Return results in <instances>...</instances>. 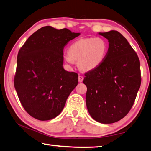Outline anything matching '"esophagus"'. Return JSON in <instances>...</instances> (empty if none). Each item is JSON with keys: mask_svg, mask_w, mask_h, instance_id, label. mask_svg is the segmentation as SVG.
Wrapping results in <instances>:
<instances>
[{"mask_svg": "<svg viewBox=\"0 0 151 151\" xmlns=\"http://www.w3.org/2000/svg\"><path fill=\"white\" fill-rule=\"evenodd\" d=\"M83 80H84V78H83L82 76H78V81H79V82H83Z\"/></svg>", "mask_w": 151, "mask_h": 151, "instance_id": "obj_1", "label": "esophagus"}]
</instances>
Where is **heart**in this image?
I'll return each instance as SVG.
<instances>
[{
	"label": "heart",
	"mask_w": 151,
	"mask_h": 151,
	"mask_svg": "<svg viewBox=\"0 0 151 151\" xmlns=\"http://www.w3.org/2000/svg\"><path fill=\"white\" fill-rule=\"evenodd\" d=\"M107 41L101 37L81 39L69 45L64 59L69 64L78 61L81 70L90 71L98 68L104 63L108 54Z\"/></svg>",
	"instance_id": "b5f03b06"
}]
</instances>
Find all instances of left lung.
Wrapping results in <instances>:
<instances>
[{"instance_id":"obj_1","label":"left lung","mask_w":151,"mask_h":151,"mask_svg":"<svg viewBox=\"0 0 151 151\" xmlns=\"http://www.w3.org/2000/svg\"><path fill=\"white\" fill-rule=\"evenodd\" d=\"M108 40L104 63L85 74L86 104L91 116L103 124L120 121L132 108L141 84L140 63L127 40L117 30L99 32Z\"/></svg>"}]
</instances>
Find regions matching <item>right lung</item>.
I'll use <instances>...</instances> for the list:
<instances>
[{
    "label": "right lung",
    "mask_w": 151,
    "mask_h": 151,
    "mask_svg": "<svg viewBox=\"0 0 151 151\" xmlns=\"http://www.w3.org/2000/svg\"><path fill=\"white\" fill-rule=\"evenodd\" d=\"M80 35L47 26L19 50L14 86L24 110L35 119L48 121L59 115L78 85V74L63 68V49Z\"/></svg>",
    "instance_id": "obj_1"
}]
</instances>
